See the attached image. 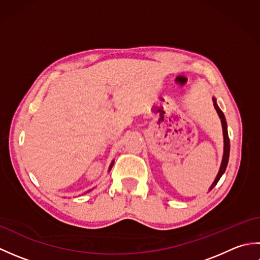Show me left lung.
Returning a JSON list of instances; mask_svg holds the SVG:
<instances>
[{
	"instance_id": "1",
	"label": "left lung",
	"mask_w": 260,
	"mask_h": 260,
	"mask_svg": "<svg viewBox=\"0 0 260 260\" xmlns=\"http://www.w3.org/2000/svg\"><path fill=\"white\" fill-rule=\"evenodd\" d=\"M212 101H213V106L217 110V113L220 117V120H221V125H222V133H223V155H222V161H221V165H220V169H219V172L215 176V179L213 181V183L211 184V186L209 187V191H211L213 187L215 186V184L218 183V181L221 178L222 174L224 173L225 169H227V165H228V161H229V153H230V142H229V136H228V128H227V121H225V117L222 113V110L219 108L218 104H217V99L215 97H212Z\"/></svg>"
}]
</instances>
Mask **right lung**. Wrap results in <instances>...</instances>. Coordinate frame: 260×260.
<instances>
[{"mask_svg": "<svg viewBox=\"0 0 260 260\" xmlns=\"http://www.w3.org/2000/svg\"><path fill=\"white\" fill-rule=\"evenodd\" d=\"M113 165H114V159H113V161H112V163H110V165H109V169H108V172H109V171L110 170H112V168H113ZM92 189H93V187H92ZM92 189H90V190H88V191H86L85 193H88V192H90Z\"/></svg>", "mask_w": 260, "mask_h": 260, "instance_id": "add662e5", "label": "right lung"}]
</instances>
